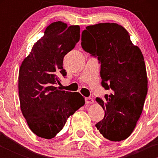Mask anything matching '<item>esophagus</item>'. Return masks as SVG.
Masks as SVG:
<instances>
[{
  "mask_svg": "<svg viewBox=\"0 0 158 158\" xmlns=\"http://www.w3.org/2000/svg\"><path fill=\"white\" fill-rule=\"evenodd\" d=\"M85 103L88 104V105H91V104H93V102H94V101H93L91 98H86L85 99Z\"/></svg>",
  "mask_w": 158,
  "mask_h": 158,
  "instance_id": "esophagus-1",
  "label": "esophagus"
}]
</instances>
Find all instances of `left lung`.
<instances>
[{
  "label": "left lung",
  "instance_id": "1",
  "mask_svg": "<svg viewBox=\"0 0 158 158\" xmlns=\"http://www.w3.org/2000/svg\"><path fill=\"white\" fill-rule=\"evenodd\" d=\"M81 47L98 57L101 84L112 90L105 100L96 98L105 117L95 126L109 140H125L136 127L148 91L142 53L132 44L126 29L115 23L87 26L81 34Z\"/></svg>",
  "mask_w": 158,
  "mask_h": 158
}]
</instances>
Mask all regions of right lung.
I'll return each mask as SVG.
<instances>
[{
	"instance_id": "right-lung-1",
	"label": "right lung",
	"mask_w": 158,
	"mask_h": 158,
	"mask_svg": "<svg viewBox=\"0 0 158 158\" xmlns=\"http://www.w3.org/2000/svg\"><path fill=\"white\" fill-rule=\"evenodd\" d=\"M79 39V26L53 22L21 65L18 79L21 110L32 132L41 138L54 137L69 116L85 104L79 93L55 86L60 83L58 76H66L64 56Z\"/></svg>"
}]
</instances>
